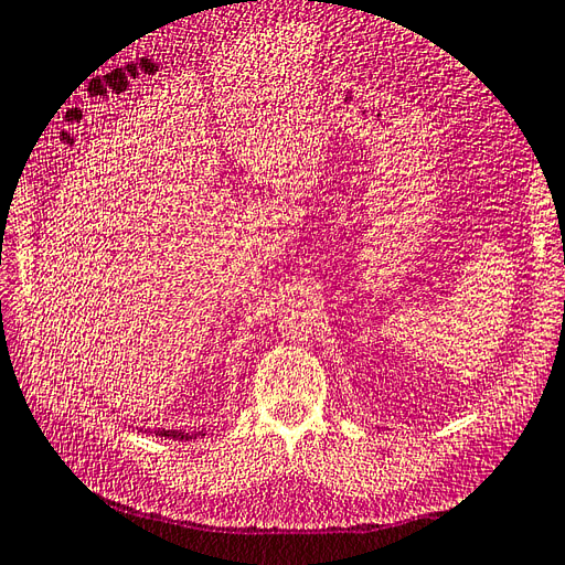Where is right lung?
<instances>
[{"mask_svg": "<svg viewBox=\"0 0 565 565\" xmlns=\"http://www.w3.org/2000/svg\"><path fill=\"white\" fill-rule=\"evenodd\" d=\"M154 435H159V437H173V440H188V437H193L191 433H183V430H154ZM195 435H203V430L195 433Z\"/></svg>", "mask_w": 565, "mask_h": 565, "instance_id": "obj_1", "label": "right lung"}]
</instances>
